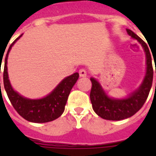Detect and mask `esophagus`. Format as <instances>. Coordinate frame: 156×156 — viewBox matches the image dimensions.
I'll list each match as a JSON object with an SVG mask.
<instances>
[{"label":"esophagus","mask_w":156,"mask_h":156,"mask_svg":"<svg viewBox=\"0 0 156 156\" xmlns=\"http://www.w3.org/2000/svg\"><path fill=\"white\" fill-rule=\"evenodd\" d=\"M87 74V70L84 69H81L80 70H79V75H80V77H86Z\"/></svg>","instance_id":"obj_1"}]
</instances>
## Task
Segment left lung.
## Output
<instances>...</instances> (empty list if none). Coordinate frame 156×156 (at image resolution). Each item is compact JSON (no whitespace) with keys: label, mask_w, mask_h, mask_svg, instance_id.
Returning <instances> with one entry per match:
<instances>
[{"label":"left lung","mask_w":156,"mask_h":156,"mask_svg":"<svg viewBox=\"0 0 156 156\" xmlns=\"http://www.w3.org/2000/svg\"><path fill=\"white\" fill-rule=\"evenodd\" d=\"M126 31L129 36L135 39L142 45L146 54L147 70L140 87L129 94L127 97L123 99L109 97L104 91L100 83L95 78H90L92 87L90 98L93 110L101 118L109 121H121L134 115L146 102L152 86L153 67L149 48L147 44L132 30L126 29Z\"/></svg>","instance_id":"1"}]
</instances>
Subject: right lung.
<instances>
[{
  "instance_id": "obj_1",
  "label": "right lung",
  "mask_w": 156,
  "mask_h": 156,
  "mask_svg": "<svg viewBox=\"0 0 156 156\" xmlns=\"http://www.w3.org/2000/svg\"><path fill=\"white\" fill-rule=\"evenodd\" d=\"M22 35H21L11 44L6 53L3 72L5 90L14 109L25 120L35 123H45L54 121L64 112L69 95L78 79L79 74L78 73H74L72 75L65 78L54 88L52 92L41 99L31 100L19 95L13 90L9 79L7 60L11 48Z\"/></svg>"
}]
</instances>
